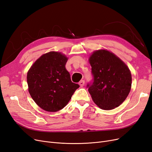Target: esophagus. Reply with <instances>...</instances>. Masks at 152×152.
Instances as JSON below:
<instances>
[{
	"instance_id": "1",
	"label": "esophagus",
	"mask_w": 152,
	"mask_h": 152,
	"mask_svg": "<svg viewBox=\"0 0 152 152\" xmlns=\"http://www.w3.org/2000/svg\"><path fill=\"white\" fill-rule=\"evenodd\" d=\"M85 81H84V80H81V81H80L79 82V85H80L81 87H83L84 85H85Z\"/></svg>"
}]
</instances>
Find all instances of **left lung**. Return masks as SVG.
Masks as SVG:
<instances>
[{
    "label": "left lung",
    "instance_id": "8db88e82",
    "mask_svg": "<svg viewBox=\"0 0 152 152\" xmlns=\"http://www.w3.org/2000/svg\"><path fill=\"white\" fill-rule=\"evenodd\" d=\"M89 61L93 79L87 88L94 103L105 110L119 106L132 87V75L128 66L113 53L104 49L94 51Z\"/></svg>",
    "mask_w": 152,
    "mask_h": 152
}]
</instances>
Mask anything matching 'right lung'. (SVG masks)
I'll use <instances>...</instances> for the list:
<instances>
[{
    "mask_svg": "<svg viewBox=\"0 0 152 152\" xmlns=\"http://www.w3.org/2000/svg\"><path fill=\"white\" fill-rule=\"evenodd\" d=\"M67 61L64 54L50 51L37 59L27 72L31 96L45 111L55 112L63 109L80 87L71 80L65 67Z\"/></svg>",
    "mask_w": 152,
    "mask_h": 152,
    "instance_id": "add662e5",
    "label": "right lung"
}]
</instances>
